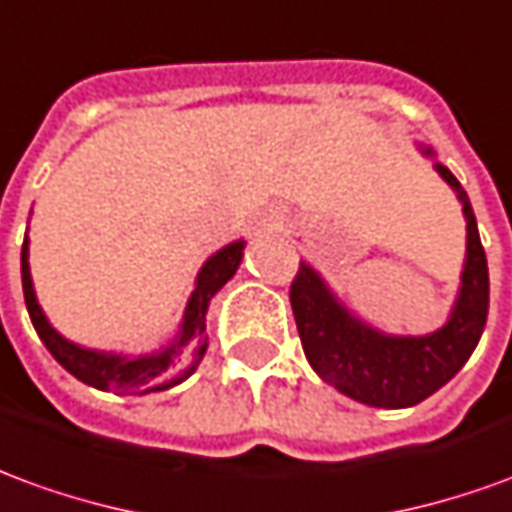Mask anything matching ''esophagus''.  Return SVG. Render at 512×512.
Masks as SVG:
<instances>
[{"instance_id":"1","label":"esophagus","mask_w":512,"mask_h":512,"mask_svg":"<svg viewBox=\"0 0 512 512\" xmlns=\"http://www.w3.org/2000/svg\"><path fill=\"white\" fill-rule=\"evenodd\" d=\"M263 230H268V232H280L282 230V224L277 219H266L263 221Z\"/></svg>"}]
</instances>
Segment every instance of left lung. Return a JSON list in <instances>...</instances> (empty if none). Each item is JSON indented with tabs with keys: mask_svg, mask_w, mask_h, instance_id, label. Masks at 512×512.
<instances>
[{
	"mask_svg": "<svg viewBox=\"0 0 512 512\" xmlns=\"http://www.w3.org/2000/svg\"><path fill=\"white\" fill-rule=\"evenodd\" d=\"M418 152L435 160L432 146ZM435 171L457 194L466 219V260L446 324L427 335H391L357 318L310 263L299 266L291 307L307 363L343 396L368 407H413L443 388L477 349L488 318V260L468 194L452 171Z\"/></svg>",
	"mask_w": 512,
	"mask_h": 512,
	"instance_id": "1",
	"label": "left lung"
}]
</instances>
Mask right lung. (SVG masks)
I'll list each match as a JSON object with an SVG mask.
<instances>
[{
  "label": "right lung",
  "instance_id": "obj_1",
  "mask_svg": "<svg viewBox=\"0 0 512 512\" xmlns=\"http://www.w3.org/2000/svg\"><path fill=\"white\" fill-rule=\"evenodd\" d=\"M246 241H232L221 246L216 255L205 260V266L196 274V285L188 305L182 313L180 332L171 338L166 346H160L155 352L144 355H121V352H102V349H88L80 343L63 338L60 332L49 324V318L38 305L35 285L30 274V238H24L21 246V285H24V302L27 313L32 318V327L38 332V338L52 352L60 366L77 380L99 388V391H116V393H144L166 391L188 380L202 363L207 352V335H205V316L210 299L232 280V274L238 271L244 260Z\"/></svg>",
  "mask_w": 512,
  "mask_h": 512
}]
</instances>
